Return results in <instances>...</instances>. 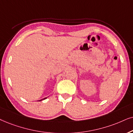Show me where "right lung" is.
<instances>
[{
	"label": "right lung",
	"mask_w": 133,
	"mask_h": 133,
	"mask_svg": "<svg viewBox=\"0 0 133 133\" xmlns=\"http://www.w3.org/2000/svg\"><path fill=\"white\" fill-rule=\"evenodd\" d=\"M47 98V97H45V98H44L43 99H42V100H38V101H41V100H45V99Z\"/></svg>",
	"instance_id": "right-lung-1"
}]
</instances>
